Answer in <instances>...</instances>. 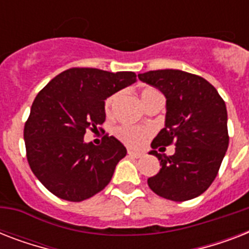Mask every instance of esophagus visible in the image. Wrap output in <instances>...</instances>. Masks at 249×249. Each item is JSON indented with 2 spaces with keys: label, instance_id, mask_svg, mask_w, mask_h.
<instances>
[{
  "label": "esophagus",
  "instance_id": "34e87169",
  "mask_svg": "<svg viewBox=\"0 0 249 249\" xmlns=\"http://www.w3.org/2000/svg\"><path fill=\"white\" fill-rule=\"evenodd\" d=\"M128 155L132 156V158H136V159H140V158H142V156H143V154H142V152H137V151H132V150H129Z\"/></svg>",
  "mask_w": 249,
  "mask_h": 249
}]
</instances>
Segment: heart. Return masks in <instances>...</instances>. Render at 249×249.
<instances>
[{"mask_svg": "<svg viewBox=\"0 0 249 249\" xmlns=\"http://www.w3.org/2000/svg\"><path fill=\"white\" fill-rule=\"evenodd\" d=\"M155 94H159V91L154 89V88H144V89H142V91H141V99L143 102V105H146ZM117 98H119V93H115L106 99L105 111L107 115H111L113 112ZM115 134H116L117 138L123 143H125L129 147H140V146H142L146 142L148 137L151 136V130L146 128L132 126V125H121V126L116 129Z\"/></svg>", "mask_w": 249, "mask_h": 249, "instance_id": "1", "label": "heart"}]
</instances>
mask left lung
Listing matches in <instances>:
<instances>
[{"instance_id":"left-lung-1","label":"left lung","mask_w":249,"mask_h":249,"mask_svg":"<svg viewBox=\"0 0 249 249\" xmlns=\"http://www.w3.org/2000/svg\"><path fill=\"white\" fill-rule=\"evenodd\" d=\"M138 79L166 98L165 126L154 138L150 152L161 168L147 179L150 189L173 201L199 196L214 181L228 150L224 99L207 80L179 70L148 71ZM172 143L176 144L174 156L157 154L156 148Z\"/></svg>"}]
</instances>
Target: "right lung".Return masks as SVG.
I'll return each mask as SVG.
<instances>
[{
  "label": "right lung",
  "mask_w": 249,
  "mask_h": 249,
  "mask_svg": "<svg viewBox=\"0 0 249 249\" xmlns=\"http://www.w3.org/2000/svg\"><path fill=\"white\" fill-rule=\"evenodd\" d=\"M137 81L134 72L70 68L37 94L24 125L29 166L55 196L83 201L108 185L126 148L105 136L99 146L86 143L88 129L106 120L105 101Z\"/></svg>",
  "instance_id": "1"
}]
</instances>
